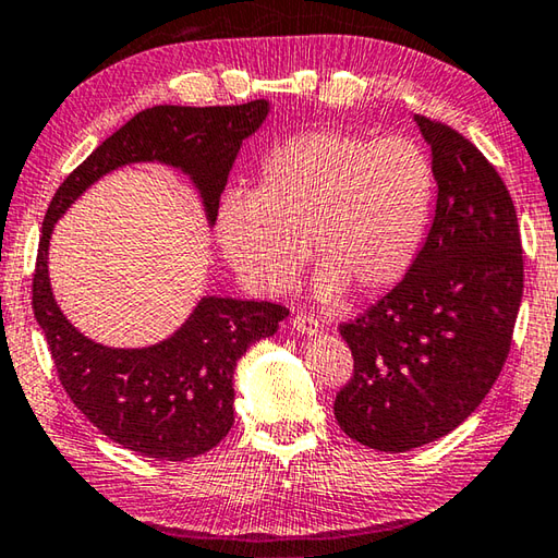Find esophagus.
Segmentation results:
<instances>
[{"instance_id": "obj_1", "label": "esophagus", "mask_w": 558, "mask_h": 558, "mask_svg": "<svg viewBox=\"0 0 558 558\" xmlns=\"http://www.w3.org/2000/svg\"><path fill=\"white\" fill-rule=\"evenodd\" d=\"M290 324H292V329L294 331H300V333H307V336H316L322 331V322L316 319L314 314H307V312H298L290 319Z\"/></svg>"}]
</instances>
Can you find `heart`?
<instances>
[{"mask_svg":"<svg viewBox=\"0 0 558 558\" xmlns=\"http://www.w3.org/2000/svg\"><path fill=\"white\" fill-rule=\"evenodd\" d=\"M433 191V163L416 142L307 130L268 151L254 195H227L217 234L258 292H286L307 246L322 300L343 288L373 294L397 286L416 260Z\"/></svg>","mask_w":558,"mask_h":558,"instance_id":"heart-1","label":"heart"}]
</instances>
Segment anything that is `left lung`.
I'll return each mask as SVG.
<instances>
[{"mask_svg":"<svg viewBox=\"0 0 558 558\" xmlns=\"http://www.w3.org/2000/svg\"><path fill=\"white\" fill-rule=\"evenodd\" d=\"M433 151L438 203L413 266L343 322L353 375L336 395L341 430L407 452L454 430L504 369L522 300V239L504 179L472 142L416 116Z\"/></svg>","mask_w":558,"mask_h":558,"instance_id":"left-lung-1","label":"left lung"}]
</instances>
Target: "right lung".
<instances>
[{"label": "right lung", "instance_id": "right-lung-1", "mask_svg": "<svg viewBox=\"0 0 558 558\" xmlns=\"http://www.w3.org/2000/svg\"><path fill=\"white\" fill-rule=\"evenodd\" d=\"M268 116L266 101L242 106H155L104 140L48 205L33 270L31 304L46 333L60 385L72 403L113 442L151 460L205 454L234 425L232 375L251 343L278 331L290 314L272 302L205 298L167 341L118 351L98 345L64 319L48 282L52 225L89 185L130 161H163L201 189L210 222L242 140Z\"/></svg>", "mask_w": 558, "mask_h": 558}]
</instances>
